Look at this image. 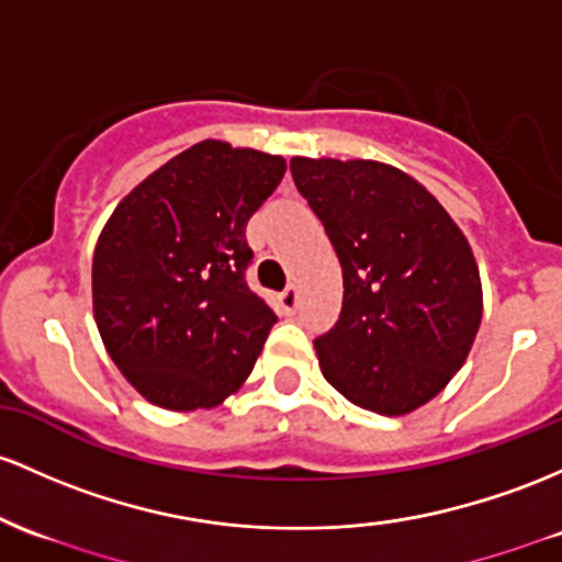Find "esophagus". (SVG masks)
I'll use <instances>...</instances> for the list:
<instances>
[{
  "instance_id": "esophagus-1",
  "label": "esophagus",
  "mask_w": 562,
  "mask_h": 562,
  "mask_svg": "<svg viewBox=\"0 0 562 562\" xmlns=\"http://www.w3.org/2000/svg\"><path fill=\"white\" fill-rule=\"evenodd\" d=\"M277 304H280L282 314H293L295 306H299V291L295 288H285V291L277 295Z\"/></svg>"
}]
</instances>
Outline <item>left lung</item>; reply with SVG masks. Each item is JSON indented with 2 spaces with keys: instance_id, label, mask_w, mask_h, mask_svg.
<instances>
[{
  "instance_id": "8db88e82",
  "label": "left lung",
  "mask_w": 562,
  "mask_h": 562,
  "mask_svg": "<svg viewBox=\"0 0 562 562\" xmlns=\"http://www.w3.org/2000/svg\"><path fill=\"white\" fill-rule=\"evenodd\" d=\"M291 172L344 274L338 323L314 341L319 371L366 411L422 408L464 366L483 319L480 269L464 232L392 165L293 157Z\"/></svg>"
}]
</instances>
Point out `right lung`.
<instances>
[{"label":"right lung","mask_w":562,"mask_h":562,"mask_svg":"<svg viewBox=\"0 0 562 562\" xmlns=\"http://www.w3.org/2000/svg\"><path fill=\"white\" fill-rule=\"evenodd\" d=\"M282 176L280 154L207 138L144 178L103 226L92 314L151 405L215 408L250 375L277 314L245 282V224Z\"/></svg>","instance_id":"right-lung-1"}]
</instances>
